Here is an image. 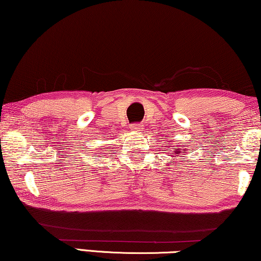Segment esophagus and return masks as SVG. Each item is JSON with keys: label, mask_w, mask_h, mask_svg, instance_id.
Segmentation results:
<instances>
[{"label": "esophagus", "mask_w": 261, "mask_h": 261, "mask_svg": "<svg viewBox=\"0 0 261 261\" xmlns=\"http://www.w3.org/2000/svg\"><path fill=\"white\" fill-rule=\"evenodd\" d=\"M143 129H144V128L140 123H134V124H132V126H130V130L134 132V133H139V132H141Z\"/></svg>", "instance_id": "obj_1"}]
</instances>
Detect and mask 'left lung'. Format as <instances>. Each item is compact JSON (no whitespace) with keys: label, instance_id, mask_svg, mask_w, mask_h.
Instances as JSON below:
<instances>
[{"label":"left lung","instance_id":"8db88e82","mask_svg":"<svg viewBox=\"0 0 261 261\" xmlns=\"http://www.w3.org/2000/svg\"><path fill=\"white\" fill-rule=\"evenodd\" d=\"M168 143H169V141H168ZM169 147H174V150L169 148V150H171V152H172L171 157H177V155H180V157H184L182 154H185L186 150H188V148H181V146H172V144H169ZM174 163H175V162H174Z\"/></svg>","mask_w":261,"mask_h":261}]
</instances>
